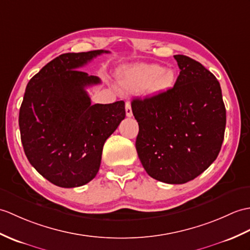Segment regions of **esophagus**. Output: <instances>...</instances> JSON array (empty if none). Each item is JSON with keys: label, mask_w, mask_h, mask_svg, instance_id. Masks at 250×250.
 Segmentation results:
<instances>
[{"label": "esophagus", "mask_w": 250, "mask_h": 250, "mask_svg": "<svg viewBox=\"0 0 250 250\" xmlns=\"http://www.w3.org/2000/svg\"><path fill=\"white\" fill-rule=\"evenodd\" d=\"M125 114H126L127 117H132V116H133L130 102H125Z\"/></svg>", "instance_id": "obj_1"}]
</instances>
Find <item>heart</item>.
Returning <instances> with one entry per match:
<instances>
[{"instance_id": "obj_1", "label": "heart", "mask_w": 250, "mask_h": 250, "mask_svg": "<svg viewBox=\"0 0 250 250\" xmlns=\"http://www.w3.org/2000/svg\"><path fill=\"white\" fill-rule=\"evenodd\" d=\"M176 82V73L158 63H142L125 71L120 84L131 92L148 91L160 94L170 89Z\"/></svg>"}]
</instances>
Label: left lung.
Instances as JSON below:
<instances>
[{"label":"left lung","instance_id":"left-lung-1","mask_svg":"<svg viewBox=\"0 0 250 250\" xmlns=\"http://www.w3.org/2000/svg\"><path fill=\"white\" fill-rule=\"evenodd\" d=\"M180 74L172 88L132 101L138 123V158L148 175L168 184L198 177L222 148L226 108L214 74L200 62L175 55Z\"/></svg>","mask_w":250,"mask_h":250}]
</instances>
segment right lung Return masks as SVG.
<instances>
[{
  "label": "right lung",
  "instance_id": "1",
  "mask_svg": "<svg viewBox=\"0 0 250 250\" xmlns=\"http://www.w3.org/2000/svg\"><path fill=\"white\" fill-rule=\"evenodd\" d=\"M108 51L65 53L28 82L20 107L23 149L31 165L61 188H77L96 177L103 145L125 117V102L94 104L86 87L100 84L79 70Z\"/></svg>",
  "mask_w": 250,
  "mask_h": 250
}]
</instances>
